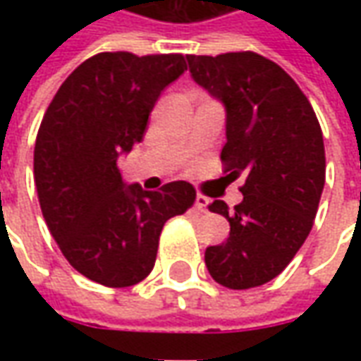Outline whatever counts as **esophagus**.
I'll list each match as a JSON object with an SVG mask.
<instances>
[{
  "mask_svg": "<svg viewBox=\"0 0 361 361\" xmlns=\"http://www.w3.org/2000/svg\"><path fill=\"white\" fill-rule=\"evenodd\" d=\"M207 207H209V199L204 195H197L195 199V209L199 212H207Z\"/></svg>",
  "mask_w": 361,
  "mask_h": 361,
  "instance_id": "34e87169",
  "label": "esophagus"
}]
</instances>
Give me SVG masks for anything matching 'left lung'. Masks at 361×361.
Here are the masks:
<instances>
[{"label":"left lung","instance_id":"left-lung-1","mask_svg":"<svg viewBox=\"0 0 361 361\" xmlns=\"http://www.w3.org/2000/svg\"><path fill=\"white\" fill-rule=\"evenodd\" d=\"M189 73L226 106L222 173L238 180L243 201L230 211V235L204 251L219 284L247 290L276 279L310 235L325 185V145L307 96L290 75L255 51L188 56Z\"/></svg>","mask_w":361,"mask_h":361}]
</instances>
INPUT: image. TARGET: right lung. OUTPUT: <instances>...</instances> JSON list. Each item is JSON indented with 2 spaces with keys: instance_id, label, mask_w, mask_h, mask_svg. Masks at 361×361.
Segmentation results:
<instances>
[{
  "instance_id": "add662e5",
  "label": "right lung",
  "mask_w": 361,
  "mask_h": 361,
  "mask_svg": "<svg viewBox=\"0 0 361 361\" xmlns=\"http://www.w3.org/2000/svg\"><path fill=\"white\" fill-rule=\"evenodd\" d=\"M188 69L181 54H96L54 96L35 145L44 220L75 271L108 288L150 274L166 220L195 203V188H126L121 152L141 142L160 92Z\"/></svg>"
}]
</instances>
